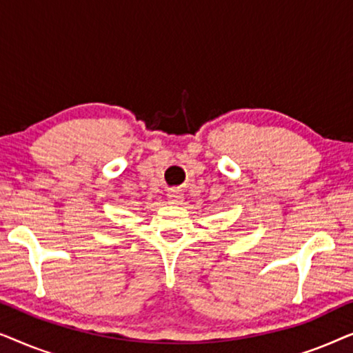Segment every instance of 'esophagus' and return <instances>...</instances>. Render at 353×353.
Here are the masks:
<instances>
[{
	"mask_svg": "<svg viewBox=\"0 0 353 353\" xmlns=\"http://www.w3.org/2000/svg\"><path fill=\"white\" fill-rule=\"evenodd\" d=\"M167 199H168V202H170V204H181L183 196H181L180 191L172 190V191L167 194Z\"/></svg>",
	"mask_w": 353,
	"mask_h": 353,
	"instance_id": "esophagus-1",
	"label": "esophagus"
}]
</instances>
